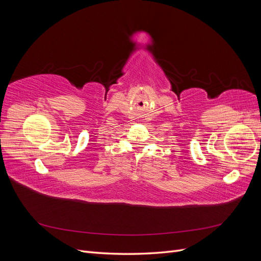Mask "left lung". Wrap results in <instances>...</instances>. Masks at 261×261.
Listing matches in <instances>:
<instances>
[{
	"label": "left lung",
	"instance_id": "8db88e82",
	"mask_svg": "<svg viewBox=\"0 0 261 261\" xmlns=\"http://www.w3.org/2000/svg\"><path fill=\"white\" fill-rule=\"evenodd\" d=\"M260 145H261V138H260Z\"/></svg>",
	"mask_w": 261,
	"mask_h": 261
}]
</instances>
